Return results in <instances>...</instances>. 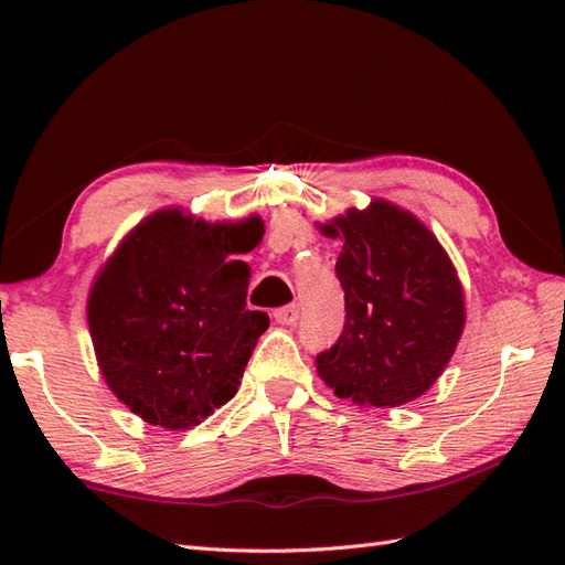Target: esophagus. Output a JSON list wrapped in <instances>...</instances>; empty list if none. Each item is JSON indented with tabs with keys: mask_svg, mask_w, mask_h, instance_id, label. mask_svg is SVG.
I'll list each match as a JSON object with an SVG mask.
<instances>
[{
	"mask_svg": "<svg viewBox=\"0 0 565 565\" xmlns=\"http://www.w3.org/2000/svg\"><path fill=\"white\" fill-rule=\"evenodd\" d=\"M274 320L281 322V326H296V320H298V306L291 303V306L276 308V310H274Z\"/></svg>",
	"mask_w": 565,
	"mask_h": 565,
	"instance_id": "34e87169",
	"label": "esophagus"
}]
</instances>
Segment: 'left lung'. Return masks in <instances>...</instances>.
<instances>
[{"mask_svg": "<svg viewBox=\"0 0 565 565\" xmlns=\"http://www.w3.org/2000/svg\"><path fill=\"white\" fill-rule=\"evenodd\" d=\"M344 239L334 264L347 320L316 369L340 398L395 407L439 379L463 330V291L437 237L386 201L322 225Z\"/></svg>", "mask_w": 565, "mask_h": 565, "instance_id": "left-lung-1", "label": "left lung"}]
</instances>
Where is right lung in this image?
<instances>
[{
    "label": "right lung",
    "instance_id": "1",
    "mask_svg": "<svg viewBox=\"0 0 565 565\" xmlns=\"http://www.w3.org/2000/svg\"><path fill=\"white\" fill-rule=\"evenodd\" d=\"M264 223L152 213L94 281L87 318L102 374L150 425L189 429L233 398L269 316L247 310Z\"/></svg>",
    "mask_w": 565,
    "mask_h": 565
}]
</instances>
